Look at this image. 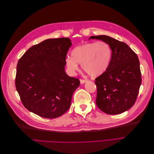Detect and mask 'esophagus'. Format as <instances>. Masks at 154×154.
I'll return each mask as SVG.
<instances>
[{
    "instance_id": "esophagus-1",
    "label": "esophagus",
    "mask_w": 154,
    "mask_h": 154,
    "mask_svg": "<svg viewBox=\"0 0 154 154\" xmlns=\"http://www.w3.org/2000/svg\"><path fill=\"white\" fill-rule=\"evenodd\" d=\"M87 82V80H83V79H81L80 80V83L81 84H83V83H85Z\"/></svg>"
}]
</instances>
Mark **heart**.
Listing matches in <instances>:
<instances>
[{
  "label": "heart",
  "mask_w": 154,
  "mask_h": 154,
  "mask_svg": "<svg viewBox=\"0 0 154 154\" xmlns=\"http://www.w3.org/2000/svg\"><path fill=\"white\" fill-rule=\"evenodd\" d=\"M112 57L110 45L105 42H88L78 45L71 51V57L66 59V65L71 72L77 71L79 64L88 75L96 78L108 69Z\"/></svg>",
  "instance_id": "1"
}]
</instances>
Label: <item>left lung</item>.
<instances>
[{
    "label": "left lung",
    "instance_id": "1",
    "mask_svg": "<svg viewBox=\"0 0 154 154\" xmlns=\"http://www.w3.org/2000/svg\"><path fill=\"white\" fill-rule=\"evenodd\" d=\"M89 39L105 42L112 50L108 69L95 79L97 86L96 103L106 114L123 113L135 103L141 84L137 56L127 44L110 36H92Z\"/></svg>",
    "mask_w": 154,
    "mask_h": 154
}]
</instances>
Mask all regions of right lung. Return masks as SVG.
Listing matches in <instances>:
<instances>
[{
  "label": "right lung",
  "mask_w": 154,
  "mask_h": 154,
  "mask_svg": "<svg viewBox=\"0 0 154 154\" xmlns=\"http://www.w3.org/2000/svg\"><path fill=\"white\" fill-rule=\"evenodd\" d=\"M71 45L69 38L47 39L32 46L18 60L15 86L22 103L31 112L53 119L69 109L80 83L65 72Z\"/></svg>",
  "instance_id": "obj_1"
}]
</instances>
